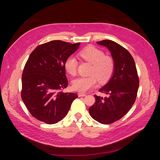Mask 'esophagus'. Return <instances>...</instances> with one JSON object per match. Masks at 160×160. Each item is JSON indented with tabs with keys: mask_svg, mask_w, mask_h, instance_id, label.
<instances>
[{
	"mask_svg": "<svg viewBox=\"0 0 160 160\" xmlns=\"http://www.w3.org/2000/svg\"><path fill=\"white\" fill-rule=\"evenodd\" d=\"M78 95L79 97H83V96H87V94L85 93H82V92H78Z\"/></svg>",
	"mask_w": 160,
	"mask_h": 160,
	"instance_id": "obj_1",
	"label": "esophagus"
}]
</instances>
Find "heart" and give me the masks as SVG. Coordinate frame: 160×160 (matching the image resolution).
Masks as SVG:
<instances>
[{"label": "heart", "instance_id": "b5f03b06", "mask_svg": "<svg viewBox=\"0 0 160 160\" xmlns=\"http://www.w3.org/2000/svg\"><path fill=\"white\" fill-rule=\"evenodd\" d=\"M79 56L85 61L92 64L90 77H78L72 82L74 90L85 92L94 87L98 81L104 83L108 82L112 76L115 69V62L112 57L105 55L104 52L94 46H87L83 49ZM65 70L68 73L75 76L77 72L78 62L73 56L66 58L64 63Z\"/></svg>", "mask_w": 160, "mask_h": 160}]
</instances>
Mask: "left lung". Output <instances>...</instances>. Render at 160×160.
<instances>
[{"label": "left lung", "instance_id": "8db88e82", "mask_svg": "<svg viewBox=\"0 0 160 160\" xmlns=\"http://www.w3.org/2000/svg\"><path fill=\"white\" fill-rule=\"evenodd\" d=\"M97 43L106 47L115 62L110 80L99 90L105 98L94 95L95 103L89 108L90 116L102 124H110L121 119L135 101L139 79L135 61L130 53L117 42L103 40Z\"/></svg>", "mask_w": 160, "mask_h": 160}]
</instances>
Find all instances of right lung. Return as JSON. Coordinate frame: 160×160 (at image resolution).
Returning a JSON list of instances; mask_svg holds the SVG:
<instances>
[{"label": "right lung", "instance_id": "right-lung-1", "mask_svg": "<svg viewBox=\"0 0 160 160\" xmlns=\"http://www.w3.org/2000/svg\"><path fill=\"white\" fill-rule=\"evenodd\" d=\"M80 43L52 40L39 45L30 54L22 73L21 99L31 115L54 124L64 118L76 93L63 92L68 86L64 63Z\"/></svg>", "mask_w": 160, "mask_h": 160}]
</instances>
